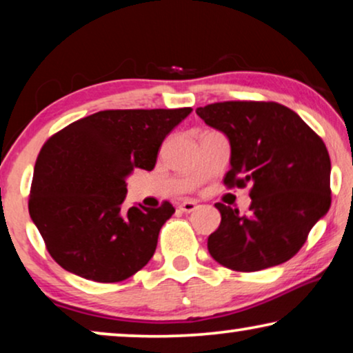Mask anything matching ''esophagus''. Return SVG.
<instances>
[{"label": "esophagus", "instance_id": "esophagus-1", "mask_svg": "<svg viewBox=\"0 0 353 353\" xmlns=\"http://www.w3.org/2000/svg\"><path fill=\"white\" fill-rule=\"evenodd\" d=\"M197 209V204L194 201H185L180 204V210L181 212H186V214H190V212H194Z\"/></svg>", "mask_w": 353, "mask_h": 353}]
</instances>
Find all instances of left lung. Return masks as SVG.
<instances>
[{
	"label": "left lung",
	"instance_id": "obj_1",
	"mask_svg": "<svg viewBox=\"0 0 353 353\" xmlns=\"http://www.w3.org/2000/svg\"><path fill=\"white\" fill-rule=\"evenodd\" d=\"M196 114L230 141L228 186L250 185L249 214L215 204L219 230L212 257L236 272L284 263L305 243L331 205V161L323 139L286 105L226 101Z\"/></svg>",
	"mask_w": 353,
	"mask_h": 353
}]
</instances>
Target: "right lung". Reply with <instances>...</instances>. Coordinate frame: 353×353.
Wrapping results in <instances>:
<instances>
[{
    "label": "right lung",
    "mask_w": 353,
    "mask_h": 353,
    "mask_svg": "<svg viewBox=\"0 0 353 353\" xmlns=\"http://www.w3.org/2000/svg\"><path fill=\"white\" fill-rule=\"evenodd\" d=\"M183 109L101 110L51 137L37 159L30 219L65 272L98 283L123 281L156 252L173 205L125 209L127 178L151 172Z\"/></svg>",
    "instance_id": "add662e5"
}]
</instances>
